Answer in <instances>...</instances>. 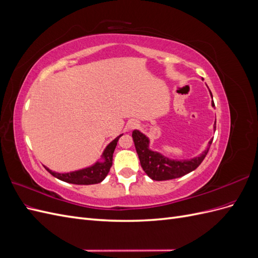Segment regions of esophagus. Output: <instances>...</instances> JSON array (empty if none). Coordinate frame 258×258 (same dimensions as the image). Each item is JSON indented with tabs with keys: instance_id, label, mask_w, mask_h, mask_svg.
Returning <instances> with one entry per match:
<instances>
[{
	"instance_id": "1",
	"label": "esophagus",
	"mask_w": 258,
	"mask_h": 258,
	"mask_svg": "<svg viewBox=\"0 0 258 258\" xmlns=\"http://www.w3.org/2000/svg\"><path fill=\"white\" fill-rule=\"evenodd\" d=\"M139 127V122L137 120H130L128 122V128L129 129H135V128H138Z\"/></svg>"
}]
</instances>
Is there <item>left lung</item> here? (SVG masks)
<instances>
[{
  "label": "left lung",
  "instance_id": "left-lung-1",
  "mask_svg": "<svg viewBox=\"0 0 258 258\" xmlns=\"http://www.w3.org/2000/svg\"><path fill=\"white\" fill-rule=\"evenodd\" d=\"M210 93L213 99L212 92L210 91ZM212 106H214L213 101ZM216 127L214 126V129ZM132 138H134L135 146L140 162H141V167L145 171V173L154 181H167V179L177 178L197 169L200 163L204 161L213 141V140H211L208 147L198 157L188 160H174L169 159L158 152L152 151L150 148V140L139 130H134Z\"/></svg>",
  "mask_w": 258,
  "mask_h": 258
}]
</instances>
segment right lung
<instances>
[{"instance_id":"right-lung-1","label":"right lung","mask_w":258,"mask_h":258,"mask_svg":"<svg viewBox=\"0 0 258 258\" xmlns=\"http://www.w3.org/2000/svg\"><path fill=\"white\" fill-rule=\"evenodd\" d=\"M121 136L122 135L117 137L105 147V150L102 154V161H97L95 165L91 167L85 168L79 171H73V172H68V173L53 172V171L49 170L47 167H45V169L54 177H57L61 179V181L67 182V183L76 184V185L98 184L100 182H102L105 178V176L107 175V173L110 172V169L113 163V154L115 151V147Z\"/></svg>"}]
</instances>
